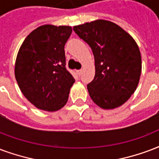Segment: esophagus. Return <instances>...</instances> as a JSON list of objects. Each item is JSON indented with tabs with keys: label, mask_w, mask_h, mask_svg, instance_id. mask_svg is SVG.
I'll use <instances>...</instances> for the list:
<instances>
[{
	"label": "esophagus",
	"mask_w": 159,
	"mask_h": 159,
	"mask_svg": "<svg viewBox=\"0 0 159 159\" xmlns=\"http://www.w3.org/2000/svg\"><path fill=\"white\" fill-rule=\"evenodd\" d=\"M77 73L78 76H81V74H82V70H77Z\"/></svg>",
	"instance_id": "34e87169"
}]
</instances>
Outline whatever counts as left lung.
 I'll list each match as a JSON object with an SVG mask.
<instances>
[{"label": "left lung", "instance_id": "left-lung-1", "mask_svg": "<svg viewBox=\"0 0 159 159\" xmlns=\"http://www.w3.org/2000/svg\"><path fill=\"white\" fill-rule=\"evenodd\" d=\"M73 31L94 56L95 77L88 84L91 98L103 109L123 105L136 90L141 75L136 42L117 24L105 20L75 26Z\"/></svg>", "mask_w": 159, "mask_h": 159}]
</instances>
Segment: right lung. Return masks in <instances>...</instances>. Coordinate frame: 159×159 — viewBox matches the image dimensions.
<instances>
[{
  "label": "right lung",
  "instance_id": "add662e5",
  "mask_svg": "<svg viewBox=\"0 0 159 159\" xmlns=\"http://www.w3.org/2000/svg\"><path fill=\"white\" fill-rule=\"evenodd\" d=\"M71 27L44 25L31 31L18 52L15 77L23 95L37 108L54 112L68 100L75 79L66 70L64 47Z\"/></svg>",
  "mask_w": 159,
  "mask_h": 159
}]
</instances>
